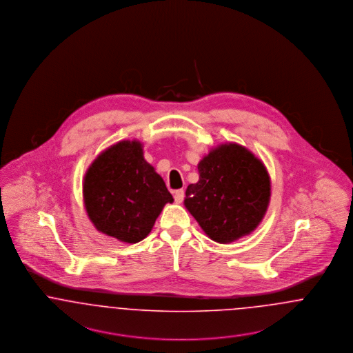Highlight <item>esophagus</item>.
Instances as JSON below:
<instances>
[{
  "instance_id": "34e87169",
  "label": "esophagus",
  "mask_w": 353,
  "mask_h": 353,
  "mask_svg": "<svg viewBox=\"0 0 353 353\" xmlns=\"http://www.w3.org/2000/svg\"><path fill=\"white\" fill-rule=\"evenodd\" d=\"M184 190L183 189H177V190H174V201L177 202V203H180V202H183L184 200Z\"/></svg>"
}]
</instances>
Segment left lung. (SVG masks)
<instances>
[{
    "mask_svg": "<svg viewBox=\"0 0 353 353\" xmlns=\"http://www.w3.org/2000/svg\"><path fill=\"white\" fill-rule=\"evenodd\" d=\"M200 180L185 192V206L202 230L219 243L250 234L270 201V177L252 152L222 144L199 164Z\"/></svg>",
    "mask_w": 353,
    "mask_h": 353,
    "instance_id": "1",
    "label": "left lung"
}]
</instances>
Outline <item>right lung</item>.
<instances>
[{"label": "right lung", "instance_id": "1", "mask_svg": "<svg viewBox=\"0 0 353 353\" xmlns=\"http://www.w3.org/2000/svg\"><path fill=\"white\" fill-rule=\"evenodd\" d=\"M83 197L95 228L128 243L150 234L164 205L173 201L139 141H120L98 156L84 176Z\"/></svg>", "mask_w": 353, "mask_h": 353}]
</instances>
